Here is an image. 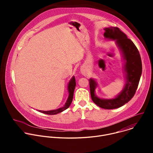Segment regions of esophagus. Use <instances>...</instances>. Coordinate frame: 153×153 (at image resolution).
Instances as JSON below:
<instances>
[{"label":"esophagus","instance_id":"obj_1","mask_svg":"<svg viewBox=\"0 0 153 153\" xmlns=\"http://www.w3.org/2000/svg\"><path fill=\"white\" fill-rule=\"evenodd\" d=\"M80 71L83 76H86L88 74V71H87V70H86L85 68H82L80 70Z\"/></svg>","mask_w":153,"mask_h":153}]
</instances>
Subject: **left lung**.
<instances>
[{
	"label": "left lung",
	"instance_id": "1",
	"mask_svg": "<svg viewBox=\"0 0 153 153\" xmlns=\"http://www.w3.org/2000/svg\"><path fill=\"white\" fill-rule=\"evenodd\" d=\"M103 36L108 40H115L120 51L123 60L125 85L123 90L114 98L103 99L98 97L96 89L98 86L97 80L89 79L91 97L95 104L103 109L118 108L128 102L134 96L142 72V60L139 52L134 43L128 39L126 35L117 27L104 28Z\"/></svg>",
	"mask_w": 153,
	"mask_h": 153
}]
</instances>
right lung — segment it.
<instances>
[{
  "instance_id": "add662e5",
  "label": "right lung",
  "mask_w": 153,
  "mask_h": 153,
  "mask_svg": "<svg viewBox=\"0 0 153 153\" xmlns=\"http://www.w3.org/2000/svg\"><path fill=\"white\" fill-rule=\"evenodd\" d=\"M76 85V80H75V77L73 76L71 79L70 80L68 83V97L67 98V100L65 102V105L58 108L56 109V110H50V111H42V110H37L38 111L43 113V114H50V115H54V114H57L59 113H61L63 111H65L70 106L73 99V96H74V91L75 89V86Z\"/></svg>"
}]
</instances>
